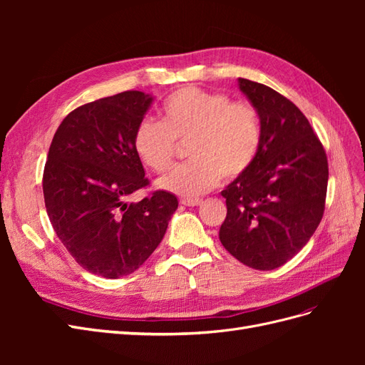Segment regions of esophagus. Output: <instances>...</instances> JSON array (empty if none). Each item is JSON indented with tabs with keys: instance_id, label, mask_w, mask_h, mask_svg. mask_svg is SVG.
<instances>
[{
	"instance_id": "34e87169",
	"label": "esophagus",
	"mask_w": 365,
	"mask_h": 365,
	"mask_svg": "<svg viewBox=\"0 0 365 365\" xmlns=\"http://www.w3.org/2000/svg\"><path fill=\"white\" fill-rule=\"evenodd\" d=\"M181 204L187 207H197L202 204V200L201 197H184V200H181Z\"/></svg>"
}]
</instances>
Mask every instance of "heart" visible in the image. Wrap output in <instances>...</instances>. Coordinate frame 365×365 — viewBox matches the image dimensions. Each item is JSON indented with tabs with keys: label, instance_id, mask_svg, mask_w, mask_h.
<instances>
[{
	"label": "heart",
	"instance_id": "1",
	"mask_svg": "<svg viewBox=\"0 0 365 365\" xmlns=\"http://www.w3.org/2000/svg\"><path fill=\"white\" fill-rule=\"evenodd\" d=\"M263 129L257 108L224 93L185 86L172 93L161 106V123L141 120L134 132L140 161L157 173L168 170L176 141L190 140L189 163L176 165L157 181L158 189L184 197L212 190L220 178L233 181L256 161Z\"/></svg>",
	"mask_w": 365,
	"mask_h": 365
}]
</instances>
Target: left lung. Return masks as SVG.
<instances>
[{"label":"left lung","instance_id":"1","mask_svg":"<svg viewBox=\"0 0 365 365\" xmlns=\"http://www.w3.org/2000/svg\"><path fill=\"white\" fill-rule=\"evenodd\" d=\"M239 88L257 108L263 138L251 169L222 190L227 217L219 239L247 267L271 271L291 260L322 222L327 157L289 98L242 77Z\"/></svg>","mask_w":365,"mask_h":365}]
</instances>
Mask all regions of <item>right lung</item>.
Returning a JSON list of instances; mask_svg holds the SVG:
<instances>
[{
	"instance_id": "right-lung-1",
	"label": "right lung",
	"mask_w": 365,
	"mask_h": 365,
	"mask_svg": "<svg viewBox=\"0 0 365 365\" xmlns=\"http://www.w3.org/2000/svg\"><path fill=\"white\" fill-rule=\"evenodd\" d=\"M150 103L149 94L125 91L76 108L54 134L43 168L54 233L83 269L105 279L138 269L178 208L176 196L164 190L128 201L149 185L134 132Z\"/></svg>"
}]
</instances>
